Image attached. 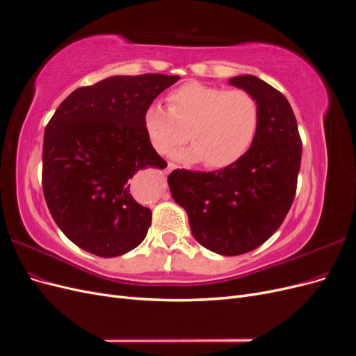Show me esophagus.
Wrapping results in <instances>:
<instances>
[{"mask_svg": "<svg viewBox=\"0 0 356 356\" xmlns=\"http://www.w3.org/2000/svg\"><path fill=\"white\" fill-rule=\"evenodd\" d=\"M175 168H177V165H175V163H172V161H169L168 166L165 168V174H169V172H172V170H174Z\"/></svg>", "mask_w": 356, "mask_h": 356, "instance_id": "34e87169", "label": "esophagus"}]
</instances>
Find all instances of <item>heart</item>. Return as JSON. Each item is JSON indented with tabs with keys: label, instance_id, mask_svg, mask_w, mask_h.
<instances>
[{
	"label": "heart",
	"instance_id": "1",
	"mask_svg": "<svg viewBox=\"0 0 356 356\" xmlns=\"http://www.w3.org/2000/svg\"><path fill=\"white\" fill-rule=\"evenodd\" d=\"M169 105L170 111L160 102L147 106L144 131L159 154L186 143L188 131L193 145L174 154L182 165L230 166L251 148L260 127V105L242 89L190 80L170 92Z\"/></svg>",
	"mask_w": 356,
	"mask_h": 356
}]
</instances>
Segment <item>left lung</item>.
I'll return each instance as SVG.
<instances>
[{
    "label": "left lung",
    "mask_w": 356,
    "mask_h": 356,
    "mask_svg": "<svg viewBox=\"0 0 356 356\" xmlns=\"http://www.w3.org/2000/svg\"><path fill=\"white\" fill-rule=\"evenodd\" d=\"M260 105L251 148L233 165L212 172L175 169L168 178L174 200L186 209L195 239L221 255L263 245L293 204L301 163L296 115L285 96L255 75L229 80Z\"/></svg>",
    "instance_id": "obj_1"
}]
</instances>
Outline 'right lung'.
<instances>
[{
    "instance_id": "obj_1",
    "label": "right lung",
    "mask_w": 356,
    "mask_h": 356,
    "mask_svg": "<svg viewBox=\"0 0 356 356\" xmlns=\"http://www.w3.org/2000/svg\"><path fill=\"white\" fill-rule=\"evenodd\" d=\"M178 75H114L74 90L50 118L42 144V193L58 227L104 258L132 251L152 211L131 195L141 169H165L149 144L144 111Z\"/></svg>"
}]
</instances>
